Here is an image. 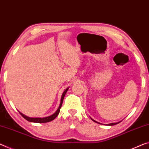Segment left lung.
Returning a JSON list of instances; mask_svg holds the SVG:
<instances>
[{"label":"left lung","mask_w":149,"mask_h":149,"mask_svg":"<svg viewBox=\"0 0 149 149\" xmlns=\"http://www.w3.org/2000/svg\"><path fill=\"white\" fill-rule=\"evenodd\" d=\"M91 119L92 120V121H94V122H95V123H98V122H97L96 121H95V120H93V119H91ZM121 122V121H120ZM120 122H117V123H109V124H107V125H109V126H112V125H117V124H118V123H119ZM100 124H101V123H100Z\"/></svg>","instance_id":"1"}]
</instances>
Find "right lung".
I'll list each match as a JSON object with an SVG mask.
<instances>
[{"label":"right lung","mask_w":149,"mask_h":149,"mask_svg":"<svg viewBox=\"0 0 149 149\" xmlns=\"http://www.w3.org/2000/svg\"><path fill=\"white\" fill-rule=\"evenodd\" d=\"M68 89L69 88H67L65 89V90L63 91V93L62 95V98H61V101H60V106H59L58 109H57V111L52 114L50 116H48V117H43V118H40V117H27L24 115V114H22V113H20V114L22 115V116L26 120H27L28 121H30V122H32V123H48L49 122L51 121H52L54 120L55 118L58 116L59 113H60V108L62 107V103H63V98H64V96L65 95L66 92L68 91Z\"/></svg>","instance_id":"right-lung-1"}]
</instances>
